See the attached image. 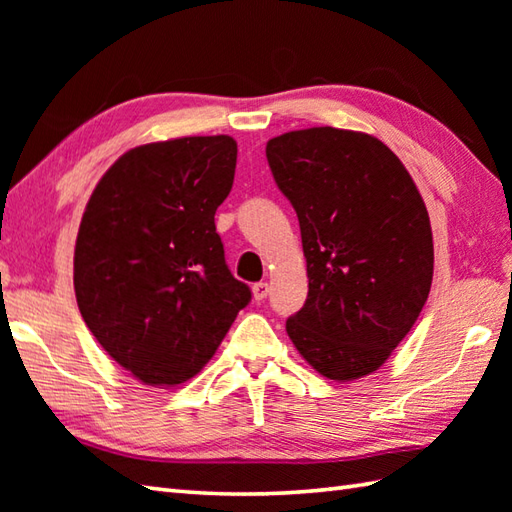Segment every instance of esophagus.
Masks as SVG:
<instances>
[{"instance_id":"1","label":"esophagus","mask_w":512,"mask_h":512,"mask_svg":"<svg viewBox=\"0 0 512 512\" xmlns=\"http://www.w3.org/2000/svg\"><path fill=\"white\" fill-rule=\"evenodd\" d=\"M268 292H270V288H268L266 281H259V284L253 286V299H255L257 303L264 301V299L268 297Z\"/></svg>"}]
</instances>
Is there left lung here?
<instances>
[{"label": "left lung", "mask_w": 512, "mask_h": 512, "mask_svg": "<svg viewBox=\"0 0 512 512\" xmlns=\"http://www.w3.org/2000/svg\"><path fill=\"white\" fill-rule=\"evenodd\" d=\"M266 158L297 211L310 279L286 321L290 341L330 380L376 372L431 290L433 237L416 184L387 145L350 129L281 134Z\"/></svg>", "instance_id": "8db88e82"}]
</instances>
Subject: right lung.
Listing matches in <instances>:
<instances>
[{"label":"right lung","instance_id":"right-lung-1","mask_svg":"<svg viewBox=\"0 0 512 512\" xmlns=\"http://www.w3.org/2000/svg\"><path fill=\"white\" fill-rule=\"evenodd\" d=\"M237 143L187 136L118 158L85 206L74 248L81 317L145 385L173 387L211 361L250 288L231 275L215 211Z\"/></svg>","mask_w":512,"mask_h":512}]
</instances>
